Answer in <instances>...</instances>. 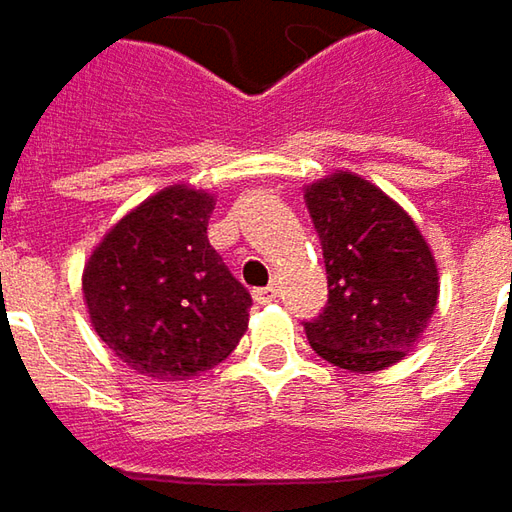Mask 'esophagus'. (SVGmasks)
Here are the masks:
<instances>
[{
	"instance_id": "esophagus-1",
	"label": "esophagus",
	"mask_w": 512,
	"mask_h": 512,
	"mask_svg": "<svg viewBox=\"0 0 512 512\" xmlns=\"http://www.w3.org/2000/svg\"><path fill=\"white\" fill-rule=\"evenodd\" d=\"M276 296H279V287H259V290H253V299L259 302V305H270V302H276Z\"/></svg>"
}]
</instances>
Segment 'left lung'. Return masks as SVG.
Wrapping results in <instances>:
<instances>
[{
    "mask_svg": "<svg viewBox=\"0 0 512 512\" xmlns=\"http://www.w3.org/2000/svg\"><path fill=\"white\" fill-rule=\"evenodd\" d=\"M305 202L327 270V307L305 322L310 347L350 373L402 362L439 302V267L419 225L347 170L307 185Z\"/></svg>",
    "mask_w": 512,
    "mask_h": 512,
    "instance_id": "left-lung-1",
    "label": "left lung"
}]
</instances>
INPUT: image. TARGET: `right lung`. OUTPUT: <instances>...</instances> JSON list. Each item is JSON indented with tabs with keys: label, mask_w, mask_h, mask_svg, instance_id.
<instances>
[{
	"label": "right lung",
	"mask_w": 512,
	"mask_h": 512,
	"mask_svg": "<svg viewBox=\"0 0 512 512\" xmlns=\"http://www.w3.org/2000/svg\"><path fill=\"white\" fill-rule=\"evenodd\" d=\"M213 193L170 185L125 213L85 262L90 325L130 370L162 382L225 362L250 293L207 242Z\"/></svg>",
	"instance_id": "obj_1"
}]
</instances>
